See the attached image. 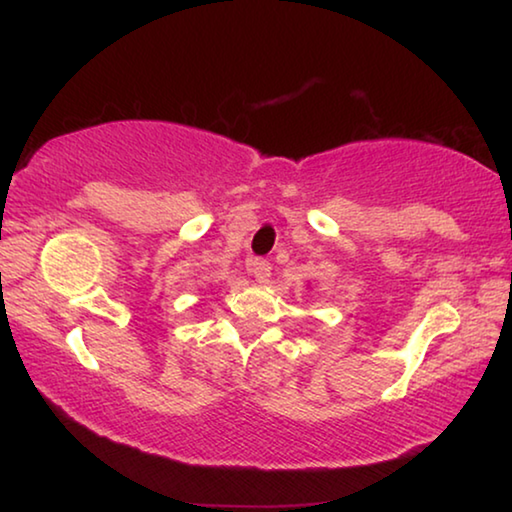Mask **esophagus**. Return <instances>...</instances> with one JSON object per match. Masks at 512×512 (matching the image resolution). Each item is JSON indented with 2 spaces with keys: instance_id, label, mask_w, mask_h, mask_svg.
<instances>
[{
  "instance_id": "esophagus-1",
  "label": "esophagus",
  "mask_w": 512,
  "mask_h": 512,
  "mask_svg": "<svg viewBox=\"0 0 512 512\" xmlns=\"http://www.w3.org/2000/svg\"><path fill=\"white\" fill-rule=\"evenodd\" d=\"M248 271L253 273L257 282H268V277H271V262H268V259L255 257L248 262Z\"/></svg>"
}]
</instances>
